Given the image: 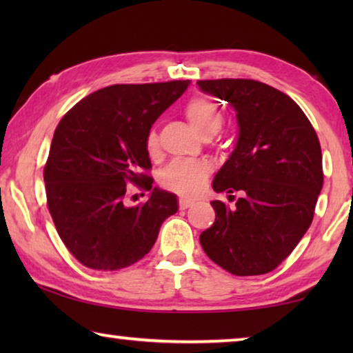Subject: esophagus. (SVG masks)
<instances>
[{
	"label": "esophagus",
	"mask_w": 353,
	"mask_h": 353,
	"mask_svg": "<svg viewBox=\"0 0 353 353\" xmlns=\"http://www.w3.org/2000/svg\"><path fill=\"white\" fill-rule=\"evenodd\" d=\"M193 204H194V201H191V199H179V208H181V210H187V208Z\"/></svg>",
	"instance_id": "esophagus-1"
}]
</instances>
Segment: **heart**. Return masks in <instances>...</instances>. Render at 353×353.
I'll list each match as a JSON object with an SVG mask.
<instances>
[{
	"instance_id": "1",
	"label": "heart",
	"mask_w": 353,
	"mask_h": 353,
	"mask_svg": "<svg viewBox=\"0 0 353 353\" xmlns=\"http://www.w3.org/2000/svg\"><path fill=\"white\" fill-rule=\"evenodd\" d=\"M183 112L191 126L204 139L213 137L224 123L223 113H221L216 103L208 97H202V94L191 98L185 104ZM145 146L148 154H157V130H148ZM208 174H210V166L205 162H199V160H172L160 172V185L165 190L171 191V193L183 196V198H191V196H196L204 188Z\"/></svg>"
}]
</instances>
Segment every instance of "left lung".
I'll use <instances>...</instances> for the list:
<instances>
[{
    "instance_id": "8db88e82",
    "label": "left lung",
    "mask_w": 353,
    "mask_h": 353,
    "mask_svg": "<svg viewBox=\"0 0 353 353\" xmlns=\"http://www.w3.org/2000/svg\"><path fill=\"white\" fill-rule=\"evenodd\" d=\"M236 110L235 151L213 181L241 191L234 208L213 201L216 218L199 240L208 259L234 276L271 272L305 235L324 172L316 130L288 94L254 79L198 81Z\"/></svg>"
}]
</instances>
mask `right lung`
Listing matches in <instances>:
<instances>
[{"label": "right lung", "mask_w": 353, "mask_h": 353, "mask_svg": "<svg viewBox=\"0 0 353 353\" xmlns=\"http://www.w3.org/2000/svg\"><path fill=\"white\" fill-rule=\"evenodd\" d=\"M188 83H115L79 101L57 124L43 170L48 210L83 266L117 271L134 265L177 212L174 194L152 188L145 139ZM129 183L152 189V198L128 208Z\"/></svg>", "instance_id": "right-lung-1"}]
</instances>
